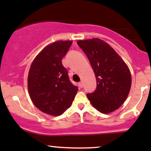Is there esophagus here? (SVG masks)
Returning <instances> with one entry per match:
<instances>
[{"label":"esophagus","instance_id":"1","mask_svg":"<svg viewBox=\"0 0 151 151\" xmlns=\"http://www.w3.org/2000/svg\"><path fill=\"white\" fill-rule=\"evenodd\" d=\"M78 86H79V87H80V88H83V83H82V82H80V83H78Z\"/></svg>","mask_w":151,"mask_h":151}]
</instances>
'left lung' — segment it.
Masks as SVG:
<instances>
[{"label": "left lung", "instance_id": "8db88e82", "mask_svg": "<svg viewBox=\"0 0 151 151\" xmlns=\"http://www.w3.org/2000/svg\"><path fill=\"white\" fill-rule=\"evenodd\" d=\"M77 44L87 56L96 77V89L87 93L89 101L103 114L115 111L129 93V68L114 49L100 39L79 40Z\"/></svg>", "mask_w": 151, "mask_h": 151}]
</instances>
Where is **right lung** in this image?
Wrapping results in <instances>:
<instances>
[{
    "mask_svg": "<svg viewBox=\"0 0 151 151\" xmlns=\"http://www.w3.org/2000/svg\"><path fill=\"white\" fill-rule=\"evenodd\" d=\"M71 41H57L35 58L28 75V89L34 105L52 116L63 114L72 103L78 87L71 83L62 59Z\"/></svg>",
    "mask_w": 151,
    "mask_h": 151,
    "instance_id": "obj_1",
    "label": "right lung"
}]
</instances>
